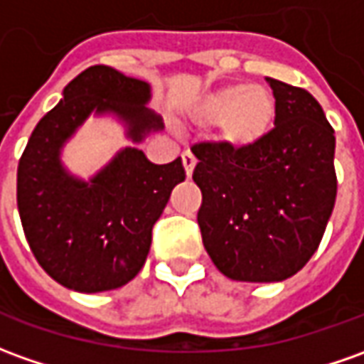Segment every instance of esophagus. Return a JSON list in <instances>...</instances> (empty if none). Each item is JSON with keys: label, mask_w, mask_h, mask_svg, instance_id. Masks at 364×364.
<instances>
[{"label": "esophagus", "mask_w": 364, "mask_h": 364, "mask_svg": "<svg viewBox=\"0 0 364 364\" xmlns=\"http://www.w3.org/2000/svg\"><path fill=\"white\" fill-rule=\"evenodd\" d=\"M182 164H184V170H186V176H192V172H194V166H196V158L194 154L186 150L184 154H182Z\"/></svg>", "instance_id": "obj_1"}]
</instances>
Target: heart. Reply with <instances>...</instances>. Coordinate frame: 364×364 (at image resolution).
<instances>
[{
    "label": "heart",
    "instance_id": "1",
    "mask_svg": "<svg viewBox=\"0 0 364 364\" xmlns=\"http://www.w3.org/2000/svg\"><path fill=\"white\" fill-rule=\"evenodd\" d=\"M277 102L263 85H230L206 92L192 109L204 127H214L215 139L230 150L259 144L273 129Z\"/></svg>",
    "mask_w": 364,
    "mask_h": 364
}]
</instances>
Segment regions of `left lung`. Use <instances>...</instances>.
<instances>
[{"label":"left lung","mask_w":364,"mask_h":364,"mask_svg":"<svg viewBox=\"0 0 364 364\" xmlns=\"http://www.w3.org/2000/svg\"><path fill=\"white\" fill-rule=\"evenodd\" d=\"M275 127L247 150L192 146L198 225L214 265L235 282H283L317 252L337 198L335 130L311 92L269 79Z\"/></svg>","instance_id":"left-lung-1"}]
</instances>
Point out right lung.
I'll return each mask as SVG.
<instances>
[{
  "instance_id": "obj_1",
  "label": "right lung",
  "mask_w": 364,
  "mask_h": 364,
  "mask_svg": "<svg viewBox=\"0 0 364 364\" xmlns=\"http://www.w3.org/2000/svg\"><path fill=\"white\" fill-rule=\"evenodd\" d=\"M150 85L107 65L77 75L29 136L17 166V208L35 259L63 287L117 289L136 277L149 255L152 225L172 188L184 182L182 160L152 164L134 146L119 150L91 180L73 176L61 150L85 120L114 114L142 142L164 129L146 109Z\"/></svg>"
}]
</instances>
